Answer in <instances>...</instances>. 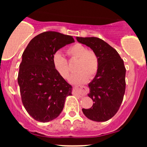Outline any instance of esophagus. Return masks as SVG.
Masks as SVG:
<instances>
[{"label": "esophagus", "mask_w": 147, "mask_h": 147, "mask_svg": "<svg viewBox=\"0 0 147 147\" xmlns=\"http://www.w3.org/2000/svg\"><path fill=\"white\" fill-rule=\"evenodd\" d=\"M75 94L79 96V97H83L88 92V88L84 86H75Z\"/></svg>", "instance_id": "34e87169"}]
</instances>
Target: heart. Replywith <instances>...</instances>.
I'll return each mask as SVG.
<instances>
[{
    "label": "heart",
    "mask_w": 147,
    "mask_h": 147,
    "mask_svg": "<svg viewBox=\"0 0 147 147\" xmlns=\"http://www.w3.org/2000/svg\"><path fill=\"white\" fill-rule=\"evenodd\" d=\"M67 55L70 59H77L75 65L77 72L72 75L70 81L73 84H82L97 75L99 69V58L93 50L81 43H75L67 49ZM52 63L57 73L63 79H68L70 75V69L68 61L60 52L53 55Z\"/></svg>",
    "instance_id": "obj_1"
}]
</instances>
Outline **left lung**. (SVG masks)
Masks as SVG:
<instances>
[{"mask_svg": "<svg viewBox=\"0 0 147 147\" xmlns=\"http://www.w3.org/2000/svg\"><path fill=\"white\" fill-rule=\"evenodd\" d=\"M97 54L99 69L88 84V96L93 101L90 109H82L86 117L95 122H106L117 113L124 98L126 68L115 49L97 37H76Z\"/></svg>", "mask_w": 147, "mask_h": 147, "instance_id": "8db88e82", "label": "left lung"}]
</instances>
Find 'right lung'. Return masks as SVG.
I'll return each mask as SVG.
<instances>
[{"mask_svg": "<svg viewBox=\"0 0 147 147\" xmlns=\"http://www.w3.org/2000/svg\"><path fill=\"white\" fill-rule=\"evenodd\" d=\"M75 41L57 32L39 34L28 43L22 55L18 83L25 110L35 120L48 122L59 115L72 86L57 73L52 63L54 54Z\"/></svg>", "mask_w": 147, "mask_h": 147, "instance_id": "right-lung-1", "label": "right lung"}]
</instances>
